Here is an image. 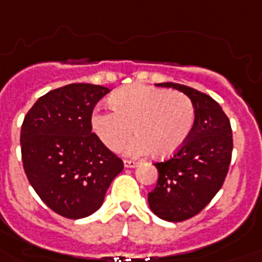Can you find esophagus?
Instances as JSON below:
<instances>
[{"label": "esophagus", "mask_w": 262, "mask_h": 262, "mask_svg": "<svg viewBox=\"0 0 262 262\" xmlns=\"http://www.w3.org/2000/svg\"><path fill=\"white\" fill-rule=\"evenodd\" d=\"M123 163H125V167H127V169H133V167L137 166L136 160H125Z\"/></svg>", "instance_id": "esophagus-1"}]
</instances>
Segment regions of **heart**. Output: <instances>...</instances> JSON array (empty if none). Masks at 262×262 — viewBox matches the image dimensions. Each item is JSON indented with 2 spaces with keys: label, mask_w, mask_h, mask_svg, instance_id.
Segmentation results:
<instances>
[{
  "label": "heart",
  "mask_w": 262,
  "mask_h": 262,
  "mask_svg": "<svg viewBox=\"0 0 262 262\" xmlns=\"http://www.w3.org/2000/svg\"><path fill=\"white\" fill-rule=\"evenodd\" d=\"M113 111H96L91 123L107 149L118 151L135 130L126 147L129 156L151 150L159 157L171 156L182 147L194 125V105L182 92L130 85L111 96Z\"/></svg>",
  "instance_id": "obj_1"
}]
</instances>
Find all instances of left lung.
<instances>
[{
    "mask_svg": "<svg viewBox=\"0 0 262 262\" xmlns=\"http://www.w3.org/2000/svg\"><path fill=\"white\" fill-rule=\"evenodd\" d=\"M157 86L177 89L194 105L190 136L171 159L155 163L159 179L147 197L157 217L176 223L194 217L219 193L231 162L233 132L221 106L206 93L173 82Z\"/></svg>",
    "mask_w": 262,
    "mask_h": 262,
    "instance_id": "left-lung-1",
    "label": "left lung"
}]
</instances>
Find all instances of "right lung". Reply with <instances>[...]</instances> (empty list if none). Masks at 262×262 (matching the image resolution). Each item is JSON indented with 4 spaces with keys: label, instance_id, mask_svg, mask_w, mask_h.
<instances>
[{
    "label": "right lung",
    "instance_id": "1",
    "mask_svg": "<svg viewBox=\"0 0 262 262\" xmlns=\"http://www.w3.org/2000/svg\"><path fill=\"white\" fill-rule=\"evenodd\" d=\"M109 89L71 83L41 96L21 127L25 174L41 200L78 220L99 210L123 162L92 133V111Z\"/></svg>",
    "mask_w": 262,
    "mask_h": 262
}]
</instances>
